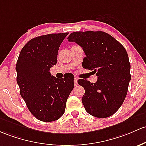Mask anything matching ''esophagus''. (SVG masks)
<instances>
[{"label":"esophagus","mask_w":146,"mask_h":146,"mask_svg":"<svg viewBox=\"0 0 146 146\" xmlns=\"http://www.w3.org/2000/svg\"><path fill=\"white\" fill-rule=\"evenodd\" d=\"M74 84H75V86H77L78 84V78H76V77L74 78Z\"/></svg>","instance_id":"obj_1"}]
</instances>
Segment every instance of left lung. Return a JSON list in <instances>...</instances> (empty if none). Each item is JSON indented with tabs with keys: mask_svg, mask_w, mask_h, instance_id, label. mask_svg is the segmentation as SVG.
<instances>
[{
	"mask_svg": "<svg viewBox=\"0 0 146 146\" xmlns=\"http://www.w3.org/2000/svg\"><path fill=\"white\" fill-rule=\"evenodd\" d=\"M82 48L86 57L82 66L98 76L95 83L80 79L85 94L82 102L89 114L107 118L118 111L127 93L131 80L130 63L123 45L102 31L74 32L68 36Z\"/></svg>",
	"mask_w": 146,
	"mask_h": 146,
	"instance_id": "obj_1",
	"label": "left lung"
}]
</instances>
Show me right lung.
<instances>
[{
  "label": "right lung",
  "mask_w": 146,
  "mask_h": 146,
  "mask_svg": "<svg viewBox=\"0 0 146 146\" xmlns=\"http://www.w3.org/2000/svg\"><path fill=\"white\" fill-rule=\"evenodd\" d=\"M68 34H48L30 40L21 50L16 65L21 96L32 114L44 122L56 121L64 114L74 87L72 77L59 79L50 72L57 64L59 48Z\"/></svg>",
  "instance_id": "right-lung-1"
}]
</instances>
